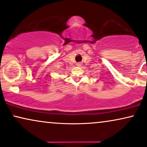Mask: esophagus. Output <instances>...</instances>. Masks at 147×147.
Returning <instances> with one entry per match:
<instances>
[{
	"instance_id": "esophagus-1",
	"label": "esophagus",
	"mask_w": 147,
	"mask_h": 147,
	"mask_svg": "<svg viewBox=\"0 0 147 147\" xmlns=\"http://www.w3.org/2000/svg\"><path fill=\"white\" fill-rule=\"evenodd\" d=\"M76 65H77V66H81L82 65V63H78L77 64H76Z\"/></svg>"
}]
</instances>
